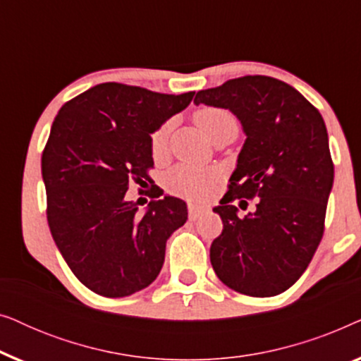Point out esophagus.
<instances>
[{
	"label": "esophagus",
	"instance_id": "34e87169",
	"mask_svg": "<svg viewBox=\"0 0 361 361\" xmlns=\"http://www.w3.org/2000/svg\"><path fill=\"white\" fill-rule=\"evenodd\" d=\"M209 210V207L205 205H197V204H189V219L190 220H197L202 214Z\"/></svg>",
	"mask_w": 361,
	"mask_h": 361
}]
</instances>
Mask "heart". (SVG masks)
Masks as SVG:
<instances>
[{
    "label": "heart",
    "mask_w": 361,
    "mask_h": 361,
    "mask_svg": "<svg viewBox=\"0 0 361 361\" xmlns=\"http://www.w3.org/2000/svg\"><path fill=\"white\" fill-rule=\"evenodd\" d=\"M194 120L202 133L209 137L214 136L225 128H238L235 116L228 110L216 106H204L195 111ZM167 135H169V125H162L151 135V152L152 156H161L166 149ZM216 179V172L212 169H202L180 164L171 169L164 177L166 189L172 194L185 197V199H204L210 194L214 182Z\"/></svg>",
    "instance_id": "b5f03b06"
}]
</instances>
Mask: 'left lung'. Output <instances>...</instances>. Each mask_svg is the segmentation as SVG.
Returning <instances> with one entry per match:
<instances>
[{"mask_svg":"<svg viewBox=\"0 0 361 361\" xmlns=\"http://www.w3.org/2000/svg\"><path fill=\"white\" fill-rule=\"evenodd\" d=\"M195 105L230 110L245 145L228 192L214 212L224 231L210 246L215 274L236 293L271 298L289 289L312 259L324 235L334 162L324 118L294 87L246 75L197 92ZM257 207L238 215L248 198Z\"/></svg>","mask_w":361,"mask_h":361,"instance_id":"left-lung-1","label":"left lung"}]
</instances>
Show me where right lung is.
<instances>
[{
	"mask_svg": "<svg viewBox=\"0 0 361 361\" xmlns=\"http://www.w3.org/2000/svg\"><path fill=\"white\" fill-rule=\"evenodd\" d=\"M192 98L106 82L59 110L41 164L47 221L68 268L93 293L125 298L147 288L164 264L167 238L185 224L184 200L159 199L156 189L137 214L126 190L151 180V135Z\"/></svg>",
	"mask_w": 361,
	"mask_h": 361,
	"instance_id": "right-lung-1",
	"label": "right lung"
}]
</instances>
